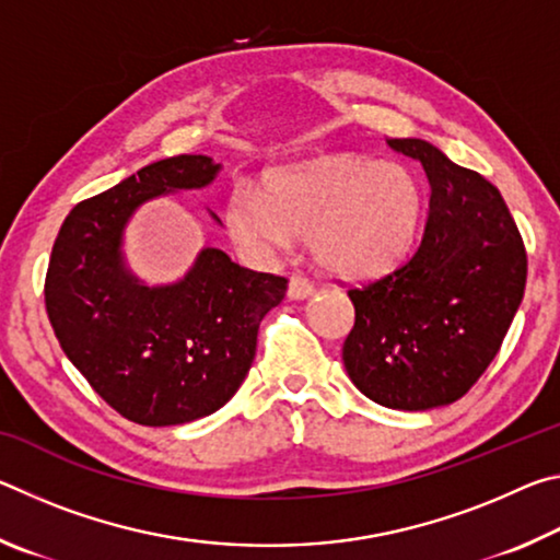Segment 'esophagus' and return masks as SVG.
Returning a JSON list of instances; mask_svg holds the SVG:
<instances>
[{"mask_svg": "<svg viewBox=\"0 0 560 560\" xmlns=\"http://www.w3.org/2000/svg\"><path fill=\"white\" fill-rule=\"evenodd\" d=\"M314 283H311L306 277H299V273H293V277L289 279V299L291 301H303L308 296H314Z\"/></svg>", "mask_w": 560, "mask_h": 560, "instance_id": "1", "label": "esophagus"}]
</instances>
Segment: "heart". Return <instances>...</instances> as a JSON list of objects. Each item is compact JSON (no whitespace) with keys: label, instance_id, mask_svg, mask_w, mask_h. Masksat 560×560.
<instances>
[{"label":"heart","instance_id":"1","mask_svg":"<svg viewBox=\"0 0 560 560\" xmlns=\"http://www.w3.org/2000/svg\"><path fill=\"white\" fill-rule=\"evenodd\" d=\"M424 214L420 179L402 163L330 155L279 167L261 189L236 183L224 202V224L240 249L271 259L293 236L338 277H375L415 246Z\"/></svg>","mask_w":560,"mask_h":560}]
</instances>
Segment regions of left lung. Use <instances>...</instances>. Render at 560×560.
<instances>
[{
	"mask_svg": "<svg viewBox=\"0 0 560 560\" xmlns=\"http://www.w3.org/2000/svg\"><path fill=\"white\" fill-rule=\"evenodd\" d=\"M430 179L422 242L402 267L350 289L343 365L390 410H432L469 390L499 353L526 287V252L499 189L420 138H390Z\"/></svg>",
	"mask_w": 560,
	"mask_h": 560,
	"instance_id": "1",
	"label": "left lung"
}]
</instances>
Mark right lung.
<instances>
[{"mask_svg":"<svg viewBox=\"0 0 560 560\" xmlns=\"http://www.w3.org/2000/svg\"><path fill=\"white\" fill-rule=\"evenodd\" d=\"M207 155L150 163L66 217L46 271V314L66 358L113 410L170 428L220 410L257 353L261 318L287 279L205 246L183 279L150 287L126 264L122 234L140 205L214 183ZM212 220L220 222L214 212Z\"/></svg>","mask_w":560,"mask_h":560,"instance_id":"add662e5","label":"right lung"}]
</instances>
